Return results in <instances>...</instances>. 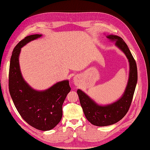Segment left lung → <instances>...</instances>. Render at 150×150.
<instances>
[{"label": "left lung", "mask_w": 150, "mask_h": 150, "mask_svg": "<svg viewBox=\"0 0 150 150\" xmlns=\"http://www.w3.org/2000/svg\"><path fill=\"white\" fill-rule=\"evenodd\" d=\"M108 39L115 41V45L126 55L130 65L127 86L122 96L116 102L106 105H100L83 92L78 89L77 94L85 116L91 124L105 127L118 122L126 115L130 107L137 82V69L135 59L127 45L120 36H107Z\"/></svg>", "instance_id": "8db88e82"}]
</instances>
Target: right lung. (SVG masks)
Segmentation results:
<instances>
[{
    "instance_id": "obj_1",
    "label": "right lung",
    "mask_w": 150,
    "mask_h": 150,
    "mask_svg": "<svg viewBox=\"0 0 150 150\" xmlns=\"http://www.w3.org/2000/svg\"><path fill=\"white\" fill-rule=\"evenodd\" d=\"M41 36H28L20 41L13 49L10 60L9 91L15 106L23 119L38 130L47 131L60 122L62 116V104L71 88L69 81L65 80L40 91L33 89L24 81L19 64L21 48Z\"/></svg>"
}]
</instances>
